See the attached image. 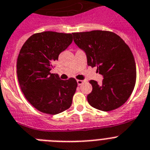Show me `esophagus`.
<instances>
[{"mask_svg":"<svg viewBox=\"0 0 150 150\" xmlns=\"http://www.w3.org/2000/svg\"><path fill=\"white\" fill-rule=\"evenodd\" d=\"M84 82V80H77V83H78V84H79V86L81 85Z\"/></svg>","mask_w":150,"mask_h":150,"instance_id":"34e87169","label":"esophagus"}]
</instances>
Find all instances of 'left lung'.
<instances>
[{"instance_id": "8db88e82", "label": "left lung", "mask_w": 150, "mask_h": 150, "mask_svg": "<svg viewBox=\"0 0 150 150\" xmlns=\"http://www.w3.org/2000/svg\"><path fill=\"white\" fill-rule=\"evenodd\" d=\"M74 42L87 56L88 65L97 67L103 77L102 84L91 80L88 95L91 106L104 112L120 107L128 100L136 83L134 57L129 47L118 35L108 31L72 33Z\"/></svg>"}]
</instances>
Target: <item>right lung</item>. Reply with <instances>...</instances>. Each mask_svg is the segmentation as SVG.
Returning a JSON list of instances; mask_svg holds the SVG:
<instances>
[{
	"label": "right lung",
	"instance_id": "add662e5",
	"mask_svg": "<svg viewBox=\"0 0 150 150\" xmlns=\"http://www.w3.org/2000/svg\"><path fill=\"white\" fill-rule=\"evenodd\" d=\"M71 42V34L44 32L32 35L19 51L16 62L19 86L27 100L41 112L56 115L71 106L76 80H61L50 70L53 61Z\"/></svg>",
	"mask_w": 150,
	"mask_h": 150
}]
</instances>
